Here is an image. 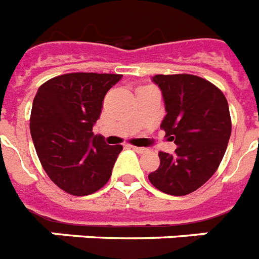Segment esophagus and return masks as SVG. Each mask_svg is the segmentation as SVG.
Masks as SVG:
<instances>
[{
    "label": "esophagus",
    "instance_id": "34e87169",
    "mask_svg": "<svg viewBox=\"0 0 259 259\" xmlns=\"http://www.w3.org/2000/svg\"><path fill=\"white\" fill-rule=\"evenodd\" d=\"M134 151H136L138 154H144V152H147V148H144V147H136V146H130Z\"/></svg>",
    "mask_w": 259,
    "mask_h": 259
}]
</instances>
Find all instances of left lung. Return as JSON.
<instances>
[{"instance_id":"obj_1","label":"left lung","mask_w":259,"mask_h":259,"mask_svg":"<svg viewBox=\"0 0 259 259\" xmlns=\"http://www.w3.org/2000/svg\"><path fill=\"white\" fill-rule=\"evenodd\" d=\"M164 99L160 128L177 144L174 154L159 152L160 165L148 175L151 185L169 195H187L218 169L231 135L229 104L222 91L194 74L152 77Z\"/></svg>"}]
</instances>
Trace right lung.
I'll return each instance as SVG.
<instances>
[{"instance_id":"right-lung-1","label":"right lung","mask_w":259,"mask_h":259,"mask_svg":"<svg viewBox=\"0 0 259 259\" xmlns=\"http://www.w3.org/2000/svg\"><path fill=\"white\" fill-rule=\"evenodd\" d=\"M121 78L113 73H67L38 88L30 113V134L42 168L56 186L84 196L109 181L123 146H109L92 127L105 94Z\"/></svg>"}]
</instances>
